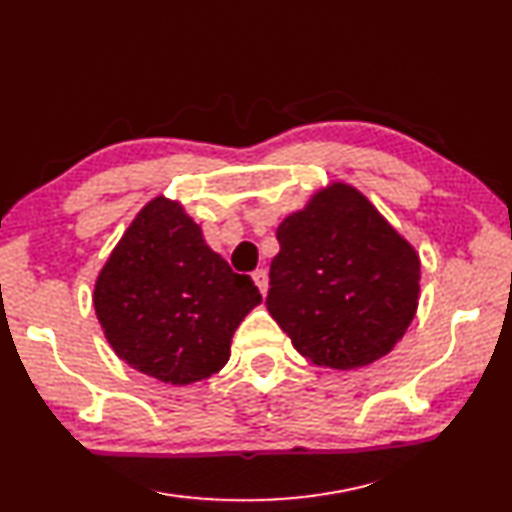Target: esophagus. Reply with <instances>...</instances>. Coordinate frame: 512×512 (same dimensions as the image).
<instances>
[{"label": "esophagus", "instance_id": "obj_1", "mask_svg": "<svg viewBox=\"0 0 512 512\" xmlns=\"http://www.w3.org/2000/svg\"><path fill=\"white\" fill-rule=\"evenodd\" d=\"M253 281H255V285L259 287V292L266 296V292H268V272H266L264 268L255 270V272H253Z\"/></svg>", "mask_w": 512, "mask_h": 512}]
</instances>
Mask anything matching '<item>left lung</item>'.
<instances>
[{"label":"left lung","instance_id":"left-lung-1","mask_svg":"<svg viewBox=\"0 0 512 512\" xmlns=\"http://www.w3.org/2000/svg\"><path fill=\"white\" fill-rule=\"evenodd\" d=\"M266 307L316 365L355 370L385 357L417 311L415 248L346 183L313 194L279 229Z\"/></svg>","mask_w":512,"mask_h":512}]
</instances>
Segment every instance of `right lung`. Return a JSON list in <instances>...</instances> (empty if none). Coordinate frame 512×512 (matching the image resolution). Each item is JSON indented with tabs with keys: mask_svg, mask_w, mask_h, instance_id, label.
Here are the masks:
<instances>
[{
	"mask_svg": "<svg viewBox=\"0 0 512 512\" xmlns=\"http://www.w3.org/2000/svg\"><path fill=\"white\" fill-rule=\"evenodd\" d=\"M93 300L116 355L157 381L190 385L222 370L261 294L205 244L179 203L157 196L116 244Z\"/></svg>",
	"mask_w": 512,
	"mask_h": 512,
	"instance_id": "obj_1",
	"label": "right lung"
}]
</instances>
